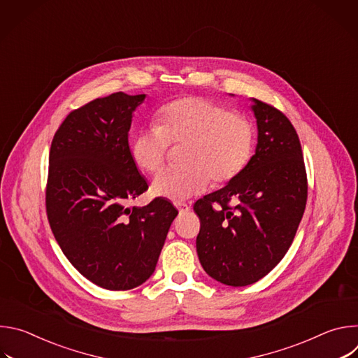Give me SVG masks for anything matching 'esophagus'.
Listing matches in <instances>:
<instances>
[{
	"label": "esophagus",
	"instance_id": "1",
	"mask_svg": "<svg viewBox=\"0 0 358 358\" xmlns=\"http://www.w3.org/2000/svg\"><path fill=\"white\" fill-rule=\"evenodd\" d=\"M176 207H177L180 214H187L191 210V207L188 206V203H185V202H177Z\"/></svg>",
	"mask_w": 358,
	"mask_h": 358
}]
</instances>
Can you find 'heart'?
Here are the masks:
<instances>
[{
	"label": "heart",
	"instance_id": "1",
	"mask_svg": "<svg viewBox=\"0 0 358 358\" xmlns=\"http://www.w3.org/2000/svg\"><path fill=\"white\" fill-rule=\"evenodd\" d=\"M159 124L140 130L131 141L134 163L156 173L173 143L187 141L184 166L169 167L152 180L151 192L181 202L206 191L211 178L227 182L248 164L255 141L252 123L215 101L184 97L160 109Z\"/></svg>",
	"mask_w": 358,
	"mask_h": 358
}]
</instances>
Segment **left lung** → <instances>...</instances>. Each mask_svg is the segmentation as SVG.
Segmentation results:
<instances>
[{"mask_svg": "<svg viewBox=\"0 0 358 358\" xmlns=\"http://www.w3.org/2000/svg\"><path fill=\"white\" fill-rule=\"evenodd\" d=\"M258 143L245 169L194 203L201 228L199 262L213 279L248 286L266 276L286 255L308 199L301 145L289 119L250 99ZM234 199L237 203L229 208Z\"/></svg>", "mask_w": 358, "mask_h": 358, "instance_id": "8db88e82", "label": "left lung"}]
</instances>
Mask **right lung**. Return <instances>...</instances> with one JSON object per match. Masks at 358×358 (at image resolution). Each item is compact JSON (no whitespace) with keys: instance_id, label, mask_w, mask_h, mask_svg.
I'll list each match as a JSON object with an SVG mask.
<instances>
[{"instance_id":"add662e5","label":"right lung","mask_w":358,"mask_h":358,"mask_svg":"<svg viewBox=\"0 0 358 358\" xmlns=\"http://www.w3.org/2000/svg\"><path fill=\"white\" fill-rule=\"evenodd\" d=\"M145 94L113 93L71 112L49 152L46 214L68 261L94 285L129 290L156 269L178 215L164 198L129 207L148 185L129 147Z\"/></svg>"}]
</instances>
